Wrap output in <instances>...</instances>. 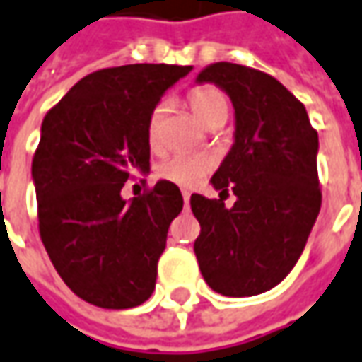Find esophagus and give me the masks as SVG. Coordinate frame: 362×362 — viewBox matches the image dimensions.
I'll return each mask as SVG.
<instances>
[{
  "label": "esophagus",
  "mask_w": 362,
  "mask_h": 362,
  "mask_svg": "<svg viewBox=\"0 0 362 362\" xmlns=\"http://www.w3.org/2000/svg\"><path fill=\"white\" fill-rule=\"evenodd\" d=\"M182 198H184V204H188L190 202V192L188 190H182Z\"/></svg>",
  "instance_id": "esophagus-1"
}]
</instances>
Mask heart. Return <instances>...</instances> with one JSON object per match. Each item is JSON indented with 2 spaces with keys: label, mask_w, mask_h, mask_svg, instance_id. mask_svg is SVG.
<instances>
[{
  "label": "heart",
  "mask_w": 362,
  "mask_h": 362,
  "mask_svg": "<svg viewBox=\"0 0 362 362\" xmlns=\"http://www.w3.org/2000/svg\"><path fill=\"white\" fill-rule=\"evenodd\" d=\"M188 104L192 107L194 116L198 122L208 126L210 122L218 118H228V100L220 92L218 88L212 86H200L194 88L188 94ZM160 122H162V106L152 110L148 126H146V136L148 144L156 148L160 140ZM212 168V162L204 156H188V154H174L166 158L156 168V174L162 180H168L178 186H192L204 176L208 170Z\"/></svg>",
  "instance_id": "heart-1"
}]
</instances>
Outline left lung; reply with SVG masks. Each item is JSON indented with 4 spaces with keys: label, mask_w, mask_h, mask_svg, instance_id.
<instances>
[{
    "label": "left lung",
    "mask_w": 362,
    "mask_h": 362,
    "mask_svg": "<svg viewBox=\"0 0 362 362\" xmlns=\"http://www.w3.org/2000/svg\"><path fill=\"white\" fill-rule=\"evenodd\" d=\"M196 83L218 86L234 106V144L210 178L220 198H190L200 272L224 296L267 293L293 270L317 222L318 134L305 106L264 71L216 62ZM228 189L232 209L221 198Z\"/></svg>",
    "instance_id": "obj_1"
}]
</instances>
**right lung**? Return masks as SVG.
<instances>
[{
    "label": "right lung",
    "mask_w": 362,
    "mask_h": 362,
    "mask_svg": "<svg viewBox=\"0 0 362 362\" xmlns=\"http://www.w3.org/2000/svg\"><path fill=\"white\" fill-rule=\"evenodd\" d=\"M192 66L130 64L81 78L42 122L32 162L40 236L62 281L90 305L132 308L156 286L180 188L158 180L126 202L124 182L150 172L146 126Z\"/></svg>",
    "instance_id": "1"
}]
</instances>
